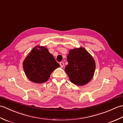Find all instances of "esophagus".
Returning a JSON list of instances; mask_svg holds the SVG:
<instances>
[{"instance_id":"1","label":"esophagus","mask_w":123,"mask_h":123,"mask_svg":"<svg viewBox=\"0 0 123 123\" xmlns=\"http://www.w3.org/2000/svg\"><path fill=\"white\" fill-rule=\"evenodd\" d=\"M60 66H61V68H63L64 67V63L63 62H61L60 63Z\"/></svg>"}]
</instances>
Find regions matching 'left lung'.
Instances as JSON below:
<instances>
[{
    "instance_id": "1",
    "label": "left lung",
    "mask_w": 123,
    "mask_h": 123,
    "mask_svg": "<svg viewBox=\"0 0 123 123\" xmlns=\"http://www.w3.org/2000/svg\"><path fill=\"white\" fill-rule=\"evenodd\" d=\"M68 64L65 71L74 84L82 86L87 84L93 77L96 69L95 60L86 49L80 47L71 49L67 56Z\"/></svg>"
}]
</instances>
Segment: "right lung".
I'll return each instance as SVG.
<instances>
[{
  "instance_id": "add662e5",
  "label": "right lung",
  "mask_w": 123,
  "mask_h": 123,
  "mask_svg": "<svg viewBox=\"0 0 123 123\" xmlns=\"http://www.w3.org/2000/svg\"><path fill=\"white\" fill-rule=\"evenodd\" d=\"M23 66L27 78L36 83L47 81L52 72L60 67L48 49L38 45L28 54Z\"/></svg>"
}]
</instances>
